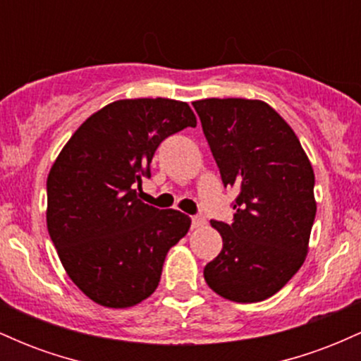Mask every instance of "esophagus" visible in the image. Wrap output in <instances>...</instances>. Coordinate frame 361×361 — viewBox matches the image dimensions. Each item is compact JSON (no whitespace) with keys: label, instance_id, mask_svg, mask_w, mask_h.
<instances>
[{"label":"esophagus","instance_id":"34e87169","mask_svg":"<svg viewBox=\"0 0 361 361\" xmlns=\"http://www.w3.org/2000/svg\"><path fill=\"white\" fill-rule=\"evenodd\" d=\"M202 226H205L204 215H193V217H192V227H202Z\"/></svg>","mask_w":361,"mask_h":361}]
</instances>
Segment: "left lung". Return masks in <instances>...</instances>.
<instances>
[{"label": "left lung", "mask_w": 361, "mask_h": 361, "mask_svg": "<svg viewBox=\"0 0 361 361\" xmlns=\"http://www.w3.org/2000/svg\"><path fill=\"white\" fill-rule=\"evenodd\" d=\"M224 186L239 190L231 224L210 221L222 251L207 285L224 299L259 302L299 271L316 219L314 171L288 123L264 102H193Z\"/></svg>", "instance_id": "left-lung-1"}]
</instances>
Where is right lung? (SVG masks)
Here are the masks:
<instances>
[{
	"mask_svg": "<svg viewBox=\"0 0 361 361\" xmlns=\"http://www.w3.org/2000/svg\"><path fill=\"white\" fill-rule=\"evenodd\" d=\"M197 126L192 109L168 98L118 100L73 134L47 178V229L62 267L105 307L139 304L157 288L169 247L192 219L137 198L169 135Z\"/></svg>",
	"mask_w": 361,
	"mask_h": 361,
	"instance_id": "add662e5",
	"label": "right lung"
}]
</instances>
